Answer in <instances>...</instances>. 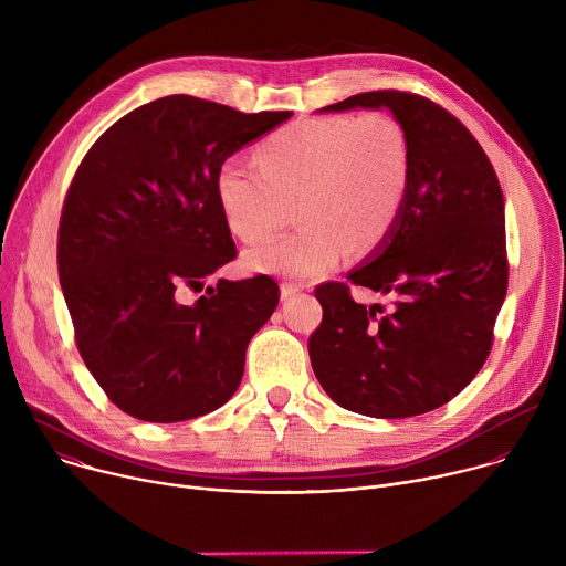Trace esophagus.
I'll use <instances>...</instances> for the list:
<instances>
[{
	"instance_id": "34e87169",
	"label": "esophagus",
	"mask_w": 566,
	"mask_h": 566,
	"mask_svg": "<svg viewBox=\"0 0 566 566\" xmlns=\"http://www.w3.org/2000/svg\"><path fill=\"white\" fill-rule=\"evenodd\" d=\"M302 289L297 286V284H289V282H284L282 286H280V297L286 302V300H291V297H295L297 293H300Z\"/></svg>"
}]
</instances>
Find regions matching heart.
Returning a JSON list of instances; mask_svg holds the SVG:
<instances>
[{
    "label": "heart",
    "mask_w": 566,
    "mask_h": 566,
    "mask_svg": "<svg viewBox=\"0 0 566 566\" xmlns=\"http://www.w3.org/2000/svg\"><path fill=\"white\" fill-rule=\"evenodd\" d=\"M260 170L228 158L214 192L232 234L247 244L273 237L297 201L304 223L249 266L293 280L332 271L347 251L367 255L391 234L412 177L408 132L385 112L300 120L258 147Z\"/></svg>",
    "instance_id": "heart-1"
}]
</instances>
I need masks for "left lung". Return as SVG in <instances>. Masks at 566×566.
I'll list each match as a JSON object with an SVG mask.
<instances>
[{
    "mask_svg": "<svg viewBox=\"0 0 566 566\" xmlns=\"http://www.w3.org/2000/svg\"><path fill=\"white\" fill-rule=\"evenodd\" d=\"M380 107L408 132L412 177L391 234L347 280L387 304L319 284L308 356L340 408L408 419L446 406L491 354L509 286L504 197L474 136L423 96L367 92L319 112Z\"/></svg>",
    "mask_w": 566,
    "mask_h": 566,
    "instance_id": "8db88e82",
    "label": "left lung"
}]
</instances>
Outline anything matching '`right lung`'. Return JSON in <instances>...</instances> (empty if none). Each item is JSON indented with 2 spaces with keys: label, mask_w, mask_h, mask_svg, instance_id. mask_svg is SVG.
Returning a JSON list of instances; mask_svg holds the SVG:
<instances>
[{
  "label": "right lung",
  "mask_w": 566,
  "mask_h": 566,
  "mask_svg": "<svg viewBox=\"0 0 566 566\" xmlns=\"http://www.w3.org/2000/svg\"><path fill=\"white\" fill-rule=\"evenodd\" d=\"M289 118L175 94L123 116L80 164L60 217V286L80 356L129 417L179 423L237 391L277 282L221 277L197 301L187 291L237 255L219 166Z\"/></svg>",
  "instance_id": "obj_1"
}]
</instances>
